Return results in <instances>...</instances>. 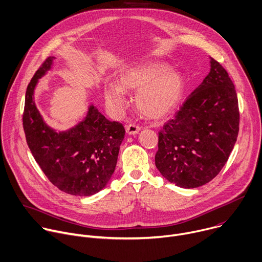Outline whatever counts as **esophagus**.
Segmentation results:
<instances>
[{
    "instance_id": "esophagus-1",
    "label": "esophagus",
    "mask_w": 262,
    "mask_h": 262,
    "mask_svg": "<svg viewBox=\"0 0 262 262\" xmlns=\"http://www.w3.org/2000/svg\"><path fill=\"white\" fill-rule=\"evenodd\" d=\"M125 129H126V133L128 135H136V134H138L140 132L141 128H140V126H138V125H136L134 123H129V124H127L125 126Z\"/></svg>"
}]
</instances>
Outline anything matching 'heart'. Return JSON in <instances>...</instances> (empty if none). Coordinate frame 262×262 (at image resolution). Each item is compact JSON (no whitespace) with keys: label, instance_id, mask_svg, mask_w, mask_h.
I'll use <instances>...</instances> for the list:
<instances>
[{"label":"heart","instance_id":"heart-1","mask_svg":"<svg viewBox=\"0 0 262 262\" xmlns=\"http://www.w3.org/2000/svg\"><path fill=\"white\" fill-rule=\"evenodd\" d=\"M137 91L135 104L137 110L150 119L166 116L179 103L183 91L182 75L172 71L164 62L148 61L134 66L120 74L117 85L108 83L104 94L107 104L120 111L125 104V93Z\"/></svg>","mask_w":262,"mask_h":262}]
</instances>
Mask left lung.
<instances>
[{"label": "left lung", "instance_id": "obj_1", "mask_svg": "<svg viewBox=\"0 0 262 262\" xmlns=\"http://www.w3.org/2000/svg\"><path fill=\"white\" fill-rule=\"evenodd\" d=\"M211 71L175 117L158 133L155 165L170 183L195 188L214 179L236 142L239 125L234 85L211 57Z\"/></svg>", "mask_w": 262, "mask_h": 262}]
</instances>
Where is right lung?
<instances>
[{
  "mask_svg": "<svg viewBox=\"0 0 262 262\" xmlns=\"http://www.w3.org/2000/svg\"><path fill=\"white\" fill-rule=\"evenodd\" d=\"M47 57L33 76L26 93L23 124L28 146L48 180L59 190L90 196L102 190L112 177L125 129L108 120L95 106L75 127L56 133L45 124L35 102L38 80L51 68Z\"/></svg>",
  "mask_w": 262,
  "mask_h": 262,
  "instance_id": "right-lung-1",
  "label": "right lung"
}]
</instances>
